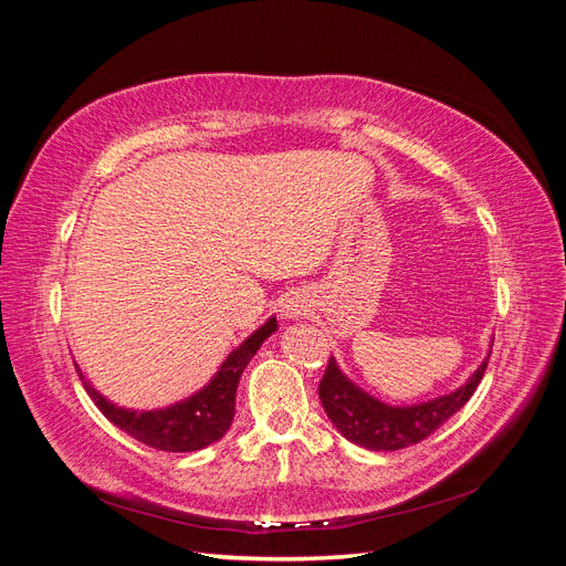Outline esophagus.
I'll return each mask as SVG.
<instances>
[{
    "label": "esophagus",
    "mask_w": 566,
    "mask_h": 566,
    "mask_svg": "<svg viewBox=\"0 0 566 566\" xmlns=\"http://www.w3.org/2000/svg\"><path fill=\"white\" fill-rule=\"evenodd\" d=\"M283 316H287V318H293V316H302V312H306V304H304V300H300V297H287L285 302H283Z\"/></svg>",
    "instance_id": "34e87169"
}]
</instances>
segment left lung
<instances>
[{
	"instance_id": "1",
	"label": "left lung",
	"mask_w": 566,
	"mask_h": 566,
	"mask_svg": "<svg viewBox=\"0 0 566 566\" xmlns=\"http://www.w3.org/2000/svg\"><path fill=\"white\" fill-rule=\"evenodd\" d=\"M486 366L489 358L472 373L465 385L447 397L418 406H387L347 380L335 358H331L318 385V397L342 437L370 451H397L427 439L458 413L482 382Z\"/></svg>"
}]
</instances>
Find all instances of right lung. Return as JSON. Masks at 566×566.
Returning a JSON list of instances; mask_svg holds the SVG:
<instances>
[{"label":"right lung","instance_id":"1","mask_svg":"<svg viewBox=\"0 0 566 566\" xmlns=\"http://www.w3.org/2000/svg\"><path fill=\"white\" fill-rule=\"evenodd\" d=\"M273 331H276V318H269L260 331H254L241 347L229 354V358L221 364V370L214 375L208 387L193 394L191 399L163 410L136 413V410L117 408L101 397L90 382H84L82 373L80 378L101 413L136 441L169 453L198 451L210 447V443L219 441L229 432L235 413V389L238 380H241V373Z\"/></svg>","mask_w":566,"mask_h":566}]
</instances>
